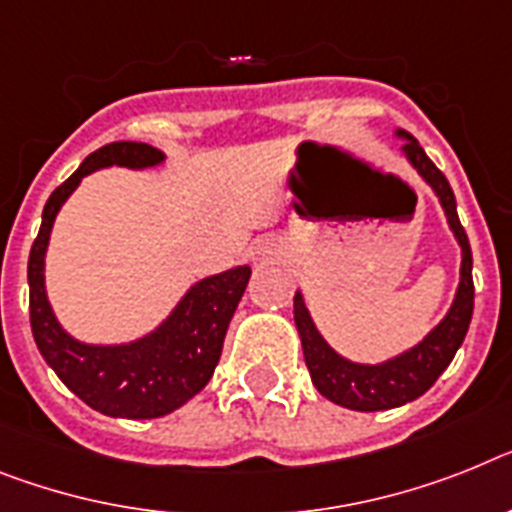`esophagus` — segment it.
<instances>
[{"label": "esophagus", "instance_id": "esophagus-1", "mask_svg": "<svg viewBox=\"0 0 512 512\" xmlns=\"http://www.w3.org/2000/svg\"><path fill=\"white\" fill-rule=\"evenodd\" d=\"M281 255H283V249L276 239H257L252 252H249V257H252V263L255 265L273 263V260H278Z\"/></svg>", "mask_w": 512, "mask_h": 512}]
</instances>
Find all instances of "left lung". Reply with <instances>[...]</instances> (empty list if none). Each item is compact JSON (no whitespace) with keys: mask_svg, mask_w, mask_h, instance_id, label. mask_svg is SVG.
Masks as SVG:
<instances>
[{"mask_svg":"<svg viewBox=\"0 0 512 512\" xmlns=\"http://www.w3.org/2000/svg\"><path fill=\"white\" fill-rule=\"evenodd\" d=\"M398 135L406 137L403 156L409 158L411 166L424 176V182L440 197L450 229H453L455 239L461 244V283H458V291H455L453 307H450L448 315L442 317L440 325L419 346L382 364H354L338 356L328 343L322 341L315 322H312L307 307H304L302 294L296 291L294 322L296 330H299V338H302L304 362H307L312 382L328 401L354 411L395 409V406L416 401L419 395L427 393L435 385L437 377L453 362L455 351L461 349L463 338L468 333V322L474 315V278H471L474 260H471V244H468L466 231L458 221L453 190H450L445 174L429 161L422 145L406 132H398Z\"/></svg>","mask_w":512,"mask_h":512,"instance_id":"left-lung-1","label":"left lung"}]
</instances>
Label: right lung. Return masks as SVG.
<instances>
[{"mask_svg":"<svg viewBox=\"0 0 512 512\" xmlns=\"http://www.w3.org/2000/svg\"><path fill=\"white\" fill-rule=\"evenodd\" d=\"M163 161V153L145 143H109L90 153L80 169L46 200L41 231L30 247V328L59 380L90 409L119 419H158L184 406L208 385L223 338L247 289V265L195 283L161 328L124 346H88L75 341L57 322L44 289V257L59 208L83 176L103 166L145 169Z\"/></svg>","mask_w":512,"mask_h":512,"instance_id":"obj_1","label":"right lung"}]
</instances>
